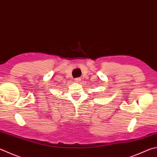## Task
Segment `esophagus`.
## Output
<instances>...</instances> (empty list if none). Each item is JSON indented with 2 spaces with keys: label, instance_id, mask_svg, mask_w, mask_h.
<instances>
[{
  "label": "esophagus",
  "instance_id": "esophagus-1",
  "mask_svg": "<svg viewBox=\"0 0 157 157\" xmlns=\"http://www.w3.org/2000/svg\"><path fill=\"white\" fill-rule=\"evenodd\" d=\"M82 81V78H75V82H78V83H79V82Z\"/></svg>",
  "mask_w": 157,
  "mask_h": 157
}]
</instances>
